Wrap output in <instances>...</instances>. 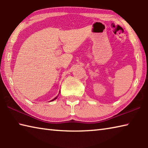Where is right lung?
Returning a JSON list of instances; mask_svg holds the SVG:
<instances>
[{
	"mask_svg": "<svg viewBox=\"0 0 148 148\" xmlns=\"http://www.w3.org/2000/svg\"><path fill=\"white\" fill-rule=\"evenodd\" d=\"M59 92H60V91H59ZM58 96H59V95H57V97H56V98H54V99H53V100H51V101H54V100H56V99L57 98V97H58Z\"/></svg>",
	"mask_w": 148,
	"mask_h": 148,
	"instance_id": "1",
	"label": "right lung"
}]
</instances>
